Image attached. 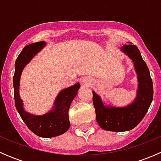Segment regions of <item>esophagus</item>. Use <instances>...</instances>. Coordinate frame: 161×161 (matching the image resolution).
<instances>
[{
  "label": "esophagus",
  "instance_id": "esophagus-1",
  "mask_svg": "<svg viewBox=\"0 0 161 161\" xmlns=\"http://www.w3.org/2000/svg\"><path fill=\"white\" fill-rule=\"evenodd\" d=\"M82 83L86 84V85H88V84L90 83L91 81H90V78H88V77H84L83 79H82Z\"/></svg>",
  "mask_w": 161,
  "mask_h": 161
}]
</instances>
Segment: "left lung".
<instances>
[{
	"label": "left lung",
	"mask_w": 161,
	"mask_h": 161,
	"mask_svg": "<svg viewBox=\"0 0 161 161\" xmlns=\"http://www.w3.org/2000/svg\"><path fill=\"white\" fill-rule=\"evenodd\" d=\"M124 45L121 50L129 56L137 74L138 90L132 103L124 108L106 106L101 98L92 91L96 119L100 128L107 131H126L138 125L148 111L153 97V86L150 71L136 45Z\"/></svg>",
	"instance_id": "8db88e82"
}]
</instances>
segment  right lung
Segmentation results:
<instances>
[{"label":"right lung","instance_id":"right-lung-1","mask_svg":"<svg viewBox=\"0 0 161 161\" xmlns=\"http://www.w3.org/2000/svg\"><path fill=\"white\" fill-rule=\"evenodd\" d=\"M46 45L43 41L27 45L17 58L14 64L13 86L14 103L18 112L27 127L40 137L51 138L64 134L70 127L69 110L80 87L79 82L64 89L57 96L52 110L43 115H34L25 111L23 101L19 95L20 77L23 69L37 53Z\"/></svg>","mask_w":161,"mask_h":161}]
</instances>
